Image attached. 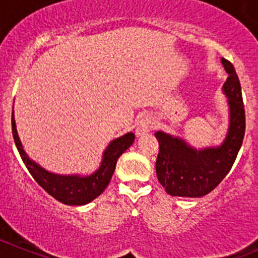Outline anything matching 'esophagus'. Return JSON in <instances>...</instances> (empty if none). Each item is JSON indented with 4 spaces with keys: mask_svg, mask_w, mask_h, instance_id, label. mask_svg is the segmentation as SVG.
<instances>
[{
    "mask_svg": "<svg viewBox=\"0 0 258 258\" xmlns=\"http://www.w3.org/2000/svg\"><path fill=\"white\" fill-rule=\"evenodd\" d=\"M155 128V122L152 121L150 117H144L141 121L139 122L136 127V135L137 136H144V135L149 134Z\"/></svg>",
    "mask_w": 258,
    "mask_h": 258,
    "instance_id": "obj_1",
    "label": "esophagus"
}]
</instances>
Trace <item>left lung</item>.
I'll return each instance as SVG.
<instances>
[{
	"mask_svg": "<svg viewBox=\"0 0 258 258\" xmlns=\"http://www.w3.org/2000/svg\"><path fill=\"white\" fill-rule=\"evenodd\" d=\"M228 73L223 91L228 97L231 124L226 141L218 149L196 151L182 140L164 132H156L159 155L156 174L167 194L174 197L198 198L209 194L226 177L233 166L246 131V114L241 83L233 64L222 57Z\"/></svg>",
	"mask_w": 258,
	"mask_h": 258,
	"instance_id": "8db88e82",
	"label": "left lung"
}]
</instances>
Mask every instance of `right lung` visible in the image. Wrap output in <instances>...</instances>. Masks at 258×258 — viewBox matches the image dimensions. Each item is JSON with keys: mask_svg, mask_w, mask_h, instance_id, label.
Instances as JSON below:
<instances>
[{"mask_svg": "<svg viewBox=\"0 0 258 258\" xmlns=\"http://www.w3.org/2000/svg\"><path fill=\"white\" fill-rule=\"evenodd\" d=\"M11 123L15 144H16L20 156H21L24 164L26 165L31 176L52 198L64 204H68V206H84V204L96 199L98 196H101L111 181L118 157L135 141V134H132V132L112 141L111 145L104 151L101 167L91 176H60V175H54L45 171L39 165L31 161L25 154L19 136H17L14 111H12Z\"/></svg>", "mask_w": 258, "mask_h": 258, "instance_id": "1", "label": "right lung"}]
</instances>
